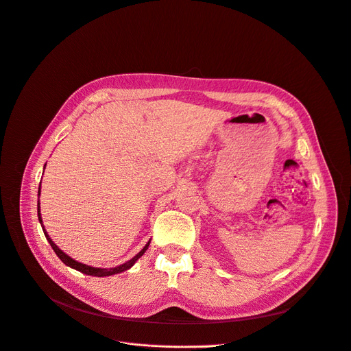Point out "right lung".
I'll use <instances>...</instances> for the list:
<instances>
[{"label":"right lung","instance_id":"1","mask_svg":"<svg viewBox=\"0 0 351 351\" xmlns=\"http://www.w3.org/2000/svg\"><path fill=\"white\" fill-rule=\"evenodd\" d=\"M39 194H40V184H39V190H38V197H39ZM38 219H39V222H40V225H43V230H44V234H45V237H47V239H48V242L51 243V246H52V250L55 251V254L58 255V258L64 262L66 266H69V267H72V269H76V271H79V272H82V274H85V275H90V276H97V278H103V276H110V275H116V274H121V272H125V271H128V269H130V267L137 262V259L147 251V248H149V245H150V241L144 245V248L134 256V258H132L130 261H128L126 263H123V265H119V266H116V267H93V266H89V265H85V263H80V262H77V261H75V259H72L71 256H68L64 251L62 250H59L58 246H56V243L49 238V235H48V232L45 231V228H44V223H43V218H40V211H39V201H38Z\"/></svg>","mask_w":351,"mask_h":351}]
</instances>
